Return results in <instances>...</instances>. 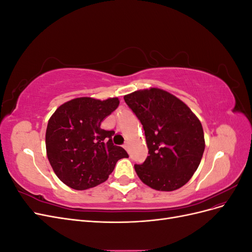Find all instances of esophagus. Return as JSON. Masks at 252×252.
<instances>
[{
  "mask_svg": "<svg viewBox=\"0 0 252 252\" xmlns=\"http://www.w3.org/2000/svg\"><path fill=\"white\" fill-rule=\"evenodd\" d=\"M123 147H124V148H125V149H126L127 151H128V142H125V143H124V145H123Z\"/></svg>",
  "mask_w": 252,
  "mask_h": 252,
  "instance_id": "obj_1",
  "label": "esophagus"
}]
</instances>
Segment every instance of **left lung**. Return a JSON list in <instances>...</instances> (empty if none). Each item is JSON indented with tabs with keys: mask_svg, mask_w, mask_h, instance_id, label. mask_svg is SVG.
<instances>
[{
	"mask_svg": "<svg viewBox=\"0 0 252 252\" xmlns=\"http://www.w3.org/2000/svg\"><path fill=\"white\" fill-rule=\"evenodd\" d=\"M143 125L148 157L134 169L141 181L159 191L184 186L199 167L205 149L200 120L180 98L150 88L124 96Z\"/></svg>",
	"mask_w": 252,
	"mask_h": 252,
	"instance_id": "left-lung-1",
	"label": "left lung"
}]
</instances>
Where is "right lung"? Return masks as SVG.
Wrapping results in <instances>:
<instances>
[{"label":"right lung","instance_id":"add662e5","mask_svg":"<svg viewBox=\"0 0 252 252\" xmlns=\"http://www.w3.org/2000/svg\"><path fill=\"white\" fill-rule=\"evenodd\" d=\"M118 97L105 101L73 98L61 105L48 121L46 151L57 177L75 190L97 186L108 179L124 148L112 143L113 130L101 123L118 108Z\"/></svg>","mask_w":252,"mask_h":252}]
</instances>
